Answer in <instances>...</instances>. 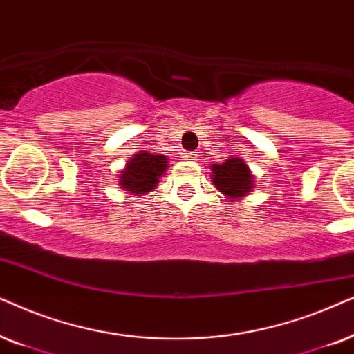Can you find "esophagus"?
Segmentation results:
<instances>
[{
    "mask_svg": "<svg viewBox=\"0 0 354 354\" xmlns=\"http://www.w3.org/2000/svg\"><path fill=\"white\" fill-rule=\"evenodd\" d=\"M197 157H199V155H197V152H186V153H183V158H185V160H197Z\"/></svg>",
    "mask_w": 354,
    "mask_h": 354,
    "instance_id": "1",
    "label": "esophagus"
}]
</instances>
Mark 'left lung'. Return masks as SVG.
I'll use <instances>...</instances> for the list:
<instances>
[{"instance_id": "1", "label": "left lung", "mask_w": 354, "mask_h": 354, "mask_svg": "<svg viewBox=\"0 0 354 354\" xmlns=\"http://www.w3.org/2000/svg\"><path fill=\"white\" fill-rule=\"evenodd\" d=\"M212 181L228 197L246 196L252 189V174L241 158H230L223 165L212 167Z\"/></svg>"}]
</instances>
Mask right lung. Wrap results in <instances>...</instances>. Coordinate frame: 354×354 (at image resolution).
<instances>
[{
	"label": "right lung",
	"instance_id": "add662e5",
	"mask_svg": "<svg viewBox=\"0 0 354 354\" xmlns=\"http://www.w3.org/2000/svg\"><path fill=\"white\" fill-rule=\"evenodd\" d=\"M167 157L163 155L138 153L121 171L120 185L134 194H144L158 186V178L167 169Z\"/></svg>",
	"mask_w": 354,
	"mask_h": 354
}]
</instances>
